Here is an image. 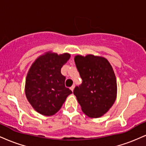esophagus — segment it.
Returning a JSON list of instances; mask_svg holds the SVG:
<instances>
[{
  "mask_svg": "<svg viewBox=\"0 0 146 146\" xmlns=\"http://www.w3.org/2000/svg\"><path fill=\"white\" fill-rule=\"evenodd\" d=\"M74 88H75V85H73V86H72L71 88H70V89H71L72 91H73V90H74Z\"/></svg>",
  "mask_w": 146,
  "mask_h": 146,
  "instance_id": "1",
  "label": "esophagus"
}]
</instances>
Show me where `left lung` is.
Listing matches in <instances>:
<instances>
[{
    "mask_svg": "<svg viewBox=\"0 0 146 146\" xmlns=\"http://www.w3.org/2000/svg\"><path fill=\"white\" fill-rule=\"evenodd\" d=\"M74 60L82 83L75 87L73 93L82 110L91 118L103 116L117 98V80L113 67L102 56L78 55Z\"/></svg>",
    "mask_w": 146,
    "mask_h": 146,
    "instance_id": "left-lung-1",
    "label": "left lung"
}]
</instances>
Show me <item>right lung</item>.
I'll return each mask as SVG.
<instances>
[{
	"label": "right lung",
	"mask_w": 146,
	"mask_h": 146,
	"mask_svg": "<svg viewBox=\"0 0 146 146\" xmlns=\"http://www.w3.org/2000/svg\"><path fill=\"white\" fill-rule=\"evenodd\" d=\"M68 53L46 52L31 64L25 81L27 99L36 111L44 116L55 115L72 91L65 87L61 68L69 60Z\"/></svg>",
	"instance_id": "right-lung-1"
}]
</instances>
